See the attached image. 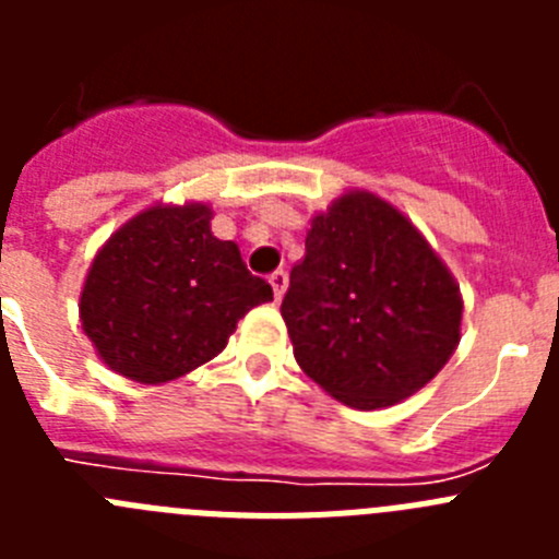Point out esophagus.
<instances>
[{"instance_id":"1","label":"esophagus","mask_w":559,"mask_h":559,"mask_svg":"<svg viewBox=\"0 0 559 559\" xmlns=\"http://www.w3.org/2000/svg\"><path fill=\"white\" fill-rule=\"evenodd\" d=\"M269 283L271 288H274V299L280 302L285 296V290H288V274H285V271H274V274L269 276Z\"/></svg>"}]
</instances>
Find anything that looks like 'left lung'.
<instances>
[{"instance_id":"left-lung-1","label":"left lung","mask_w":559,"mask_h":559,"mask_svg":"<svg viewBox=\"0 0 559 559\" xmlns=\"http://www.w3.org/2000/svg\"><path fill=\"white\" fill-rule=\"evenodd\" d=\"M296 364L330 397L372 412L431 383L462 338V290L386 199L347 190L310 218L283 299Z\"/></svg>"}]
</instances>
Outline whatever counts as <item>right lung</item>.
Returning a JSON list of instances; mask_svg holds the SVG:
<instances>
[{
	"label": "right lung",
	"instance_id": "add662e5",
	"mask_svg": "<svg viewBox=\"0 0 559 559\" xmlns=\"http://www.w3.org/2000/svg\"><path fill=\"white\" fill-rule=\"evenodd\" d=\"M206 201L151 204L97 249L83 280V333L111 372L162 386L226 347L237 322L274 299L235 240L212 235Z\"/></svg>",
	"mask_w": 559,
	"mask_h": 559
}]
</instances>
